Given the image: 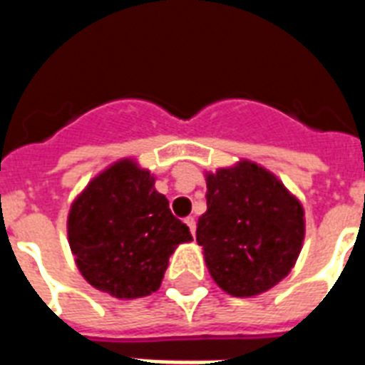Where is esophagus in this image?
<instances>
[{
  "instance_id": "34e87169",
  "label": "esophagus",
  "mask_w": 365,
  "mask_h": 365,
  "mask_svg": "<svg viewBox=\"0 0 365 365\" xmlns=\"http://www.w3.org/2000/svg\"><path fill=\"white\" fill-rule=\"evenodd\" d=\"M185 223H187L189 231H191V235H195V231H197V222H195V217H187L185 220Z\"/></svg>"
}]
</instances>
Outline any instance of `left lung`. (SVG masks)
<instances>
[{
  "label": "left lung",
  "instance_id": "8db88e82",
  "mask_svg": "<svg viewBox=\"0 0 365 365\" xmlns=\"http://www.w3.org/2000/svg\"><path fill=\"white\" fill-rule=\"evenodd\" d=\"M305 239L303 206L274 174L240 160L206 172V212L197 242L214 282L235 297L259 295L286 278Z\"/></svg>",
  "mask_w": 365,
  "mask_h": 365
}]
</instances>
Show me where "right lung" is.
<instances>
[{"label": "right lung", "mask_w": 365, "mask_h": 365, "mask_svg": "<svg viewBox=\"0 0 365 365\" xmlns=\"http://www.w3.org/2000/svg\"><path fill=\"white\" fill-rule=\"evenodd\" d=\"M68 240L91 286L117 299L157 292L178 244L193 240L155 178L123 159L93 178L68 214Z\"/></svg>", "instance_id": "right-lung-1"}]
</instances>
